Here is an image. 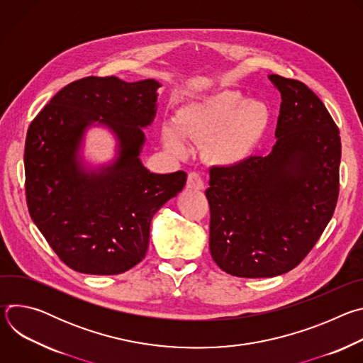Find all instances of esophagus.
<instances>
[{"mask_svg":"<svg viewBox=\"0 0 363 363\" xmlns=\"http://www.w3.org/2000/svg\"><path fill=\"white\" fill-rule=\"evenodd\" d=\"M186 188L192 189V191H201L203 189V182L199 174L196 172H191L188 175V181H186Z\"/></svg>","mask_w":363,"mask_h":363,"instance_id":"obj_1","label":"esophagus"}]
</instances>
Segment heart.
Here are the masks:
<instances>
[{"label": "heart", "instance_id": "heart-1", "mask_svg": "<svg viewBox=\"0 0 363 363\" xmlns=\"http://www.w3.org/2000/svg\"><path fill=\"white\" fill-rule=\"evenodd\" d=\"M269 123L266 103L224 89L179 108L174 118L175 128H162V142L178 157L188 152L184 139L205 143L206 158L214 165L235 168L251 158Z\"/></svg>", "mask_w": 363, "mask_h": 363}]
</instances>
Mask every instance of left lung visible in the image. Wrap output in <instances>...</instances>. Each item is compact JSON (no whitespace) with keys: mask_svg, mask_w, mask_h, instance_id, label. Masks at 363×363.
<instances>
[{"mask_svg":"<svg viewBox=\"0 0 363 363\" xmlns=\"http://www.w3.org/2000/svg\"><path fill=\"white\" fill-rule=\"evenodd\" d=\"M281 94L266 157L211 168L210 251L225 273L262 279L294 269L329 224L339 195L340 136L322 100L298 80L269 74Z\"/></svg>","mask_w":363,"mask_h":363,"instance_id":"obj_1","label":"left lung"}]
</instances>
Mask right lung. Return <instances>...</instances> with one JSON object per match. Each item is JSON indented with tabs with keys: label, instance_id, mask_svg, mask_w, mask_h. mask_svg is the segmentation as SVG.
<instances>
[{
	"label": "right lung",
	"instance_id": "obj_1",
	"mask_svg": "<svg viewBox=\"0 0 363 363\" xmlns=\"http://www.w3.org/2000/svg\"><path fill=\"white\" fill-rule=\"evenodd\" d=\"M153 79L84 77L63 87L31 122L24 150L26 195L33 223L70 269L121 274L145 258L150 221L177 196L186 174H153L140 161L143 129L157 116ZM91 127L108 128L116 157L84 158Z\"/></svg>",
	"mask_w": 363,
	"mask_h": 363
}]
</instances>
